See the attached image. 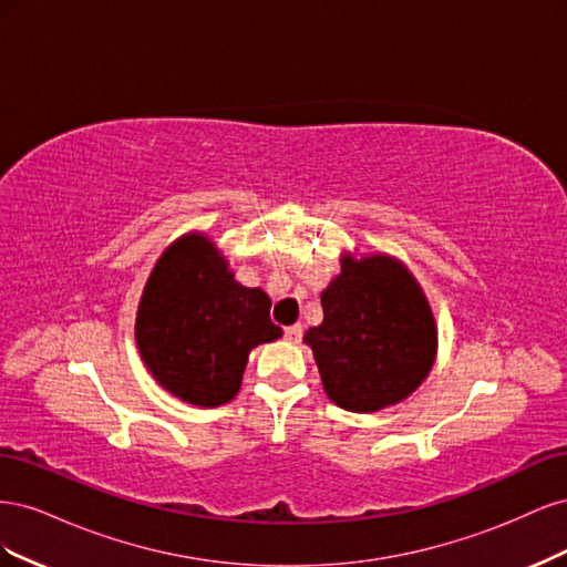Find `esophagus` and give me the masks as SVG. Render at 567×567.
I'll use <instances>...</instances> for the list:
<instances>
[{
  "label": "esophagus",
  "mask_w": 567,
  "mask_h": 567,
  "mask_svg": "<svg viewBox=\"0 0 567 567\" xmlns=\"http://www.w3.org/2000/svg\"><path fill=\"white\" fill-rule=\"evenodd\" d=\"M300 338H302V326L300 323L288 326V329H286V340L288 342H300Z\"/></svg>",
  "instance_id": "34e87169"
}]
</instances>
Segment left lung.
<instances>
[{
  "mask_svg": "<svg viewBox=\"0 0 567 567\" xmlns=\"http://www.w3.org/2000/svg\"><path fill=\"white\" fill-rule=\"evenodd\" d=\"M323 321L305 333L323 392L340 409L373 414L404 402L431 373L437 323L421 284L388 252H342L321 293Z\"/></svg>",
  "mask_w": 567,
  "mask_h": 567,
  "instance_id": "left-lung-1",
  "label": "left lung"
}]
</instances>
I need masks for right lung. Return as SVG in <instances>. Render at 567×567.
I'll return each instance as SVG.
<instances>
[{
	"label": "right lung",
	"mask_w": 567,
	"mask_h": 567,
	"mask_svg": "<svg viewBox=\"0 0 567 567\" xmlns=\"http://www.w3.org/2000/svg\"><path fill=\"white\" fill-rule=\"evenodd\" d=\"M262 288L234 279L227 257L203 231L169 244L153 265L136 307L142 362L169 394L213 409L241 390L252 348L284 336Z\"/></svg>",
	"instance_id": "right-lung-1"
}]
</instances>
